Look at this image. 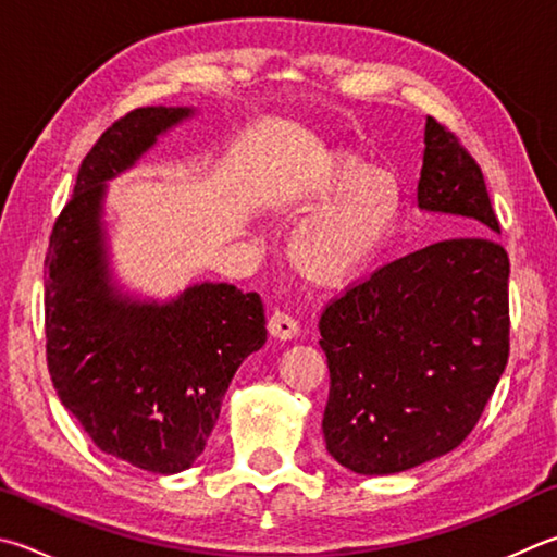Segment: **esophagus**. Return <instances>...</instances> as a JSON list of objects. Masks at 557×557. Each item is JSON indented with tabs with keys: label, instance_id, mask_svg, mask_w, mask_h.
<instances>
[{
	"label": "esophagus",
	"instance_id": "obj_1",
	"mask_svg": "<svg viewBox=\"0 0 557 557\" xmlns=\"http://www.w3.org/2000/svg\"><path fill=\"white\" fill-rule=\"evenodd\" d=\"M268 329L275 338L282 341H289V338H297L299 336V323L295 317H289L285 311H275L272 317L268 319Z\"/></svg>",
	"mask_w": 557,
	"mask_h": 557
}]
</instances>
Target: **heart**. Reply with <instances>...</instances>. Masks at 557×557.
Segmentation results:
<instances>
[{"label":"heart","mask_w":557,"mask_h":557,"mask_svg":"<svg viewBox=\"0 0 557 557\" xmlns=\"http://www.w3.org/2000/svg\"><path fill=\"white\" fill-rule=\"evenodd\" d=\"M397 173L352 156L333 158L301 211L319 209L292 238V260L319 285H348L368 272L404 214Z\"/></svg>","instance_id":"obj_1"}]
</instances>
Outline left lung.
I'll return each instance as SVG.
<instances>
[{
    "mask_svg": "<svg viewBox=\"0 0 557 557\" xmlns=\"http://www.w3.org/2000/svg\"><path fill=\"white\" fill-rule=\"evenodd\" d=\"M419 207L468 219L448 238L387 262L333 297L319 346L329 362L326 450L360 474L409 470L458 448L509 360V256L482 170L426 119Z\"/></svg>",
    "mask_w": 557,
    "mask_h": 557,
    "instance_id": "8db88e82",
    "label": "left lung"
}]
</instances>
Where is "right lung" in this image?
Listing matches in <instances>:
<instances>
[{
	"label": "right lung",
	"instance_id": "add662e5",
	"mask_svg": "<svg viewBox=\"0 0 557 557\" xmlns=\"http://www.w3.org/2000/svg\"><path fill=\"white\" fill-rule=\"evenodd\" d=\"M189 109L140 107L116 119L79 165L46 252V360L63 407L99 450L148 472L197 460L244 358L268 338L256 292L189 287L165 307L111 295L99 228L102 182Z\"/></svg>",
	"mask_w": 557,
	"mask_h": 557
}]
</instances>
